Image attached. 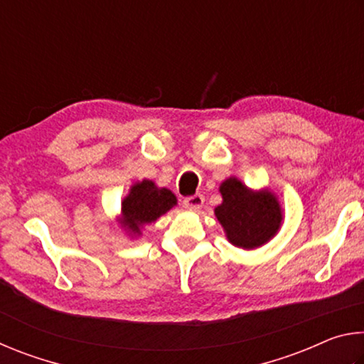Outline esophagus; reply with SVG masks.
I'll return each mask as SVG.
<instances>
[{"label":"esophagus","instance_id":"obj_1","mask_svg":"<svg viewBox=\"0 0 364 364\" xmlns=\"http://www.w3.org/2000/svg\"><path fill=\"white\" fill-rule=\"evenodd\" d=\"M204 196L202 194H194V196H189L186 199L183 200V205L184 208H188V210H199V208L204 205Z\"/></svg>","mask_w":364,"mask_h":364}]
</instances>
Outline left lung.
Returning a JSON list of instances; mask_svg holds the SVG:
<instances>
[{"label": "left lung", "instance_id": "obj_1", "mask_svg": "<svg viewBox=\"0 0 364 364\" xmlns=\"http://www.w3.org/2000/svg\"><path fill=\"white\" fill-rule=\"evenodd\" d=\"M221 204L215 217L234 247L254 250L273 239L282 225V207L271 189H252L230 176L220 184Z\"/></svg>", "mask_w": 364, "mask_h": 364}]
</instances>
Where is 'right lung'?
I'll return each instance as SVG.
<instances>
[{
    "label": "right lung",
    "mask_w": 364,
    "mask_h": 364,
    "mask_svg": "<svg viewBox=\"0 0 364 364\" xmlns=\"http://www.w3.org/2000/svg\"><path fill=\"white\" fill-rule=\"evenodd\" d=\"M178 204L176 196L167 188H159L152 180L136 181L122 199L119 223L132 239L143 234V228L151 225Z\"/></svg>",
    "instance_id": "add662e5"
}]
</instances>
